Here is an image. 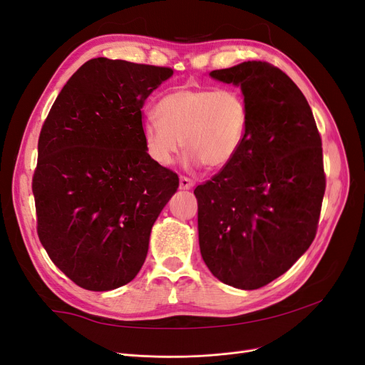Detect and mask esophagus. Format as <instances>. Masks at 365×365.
<instances>
[{
    "label": "esophagus",
    "mask_w": 365,
    "mask_h": 365,
    "mask_svg": "<svg viewBox=\"0 0 365 365\" xmlns=\"http://www.w3.org/2000/svg\"><path fill=\"white\" fill-rule=\"evenodd\" d=\"M193 184H195V181L192 178H189V176H180V189L189 190V189H192Z\"/></svg>",
    "instance_id": "1"
}]
</instances>
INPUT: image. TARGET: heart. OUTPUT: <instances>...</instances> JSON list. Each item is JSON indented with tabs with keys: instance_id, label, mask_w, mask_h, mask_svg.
I'll use <instances>...</instances> for the list:
<instances>
[{
	"instance_id": "heart-1",
	"label": "heart",
	"mask_w": 365,
	"mask_h": 365,
	"mask_svg": "<svg viewBox=\"0 0 365 365\" xmlns=\"http://www.w3.org/2000/svg\"><path fill=\"white\" fill-rule=\"evenodd\" d=\"M157 117L143 121L141 134L149 158L168 168L182 148L190 164L222 169L245 143L250 108L236 88H181L164 96Z\"/></svg>"
}]
</instances>
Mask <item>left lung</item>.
<instances>
[{"label":"left lung","mask_w":365,"mask_h":365,"mask_svg":"<svg viewBox=\"0 0 365 365\" xmlns=\"http://www.w3.org/2000/svg\"><path fill=\"white\" fill-rule=\"evenodd\" d=\"M250 108L237 157L195 189L201 256L216 279L259 289L315 239L326 175L312 109L291 77L263 61L215 70Z\"/></svg>","instance_id":"8db88e82"}]
</instances>
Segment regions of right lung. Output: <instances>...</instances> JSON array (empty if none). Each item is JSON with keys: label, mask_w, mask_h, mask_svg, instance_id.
<instances>
[{"label": "right lung", "mask_w": 365, "mask_h": 365, "mask_svg": "<svg viewBox=\"0 0 365 365\" xmlns=\"http://www.w3.org/2000/svg\"><path fill=\"white\" fill-rule=\"evenodd\" d=\"M169 67L96 58L65 83L43 121L31 190L36 230L56 267L88 291L129 283L145 263L178 175L143 141L149 94Z\"/></svg>", "instance_id": "add662e5"}]
</instances>
